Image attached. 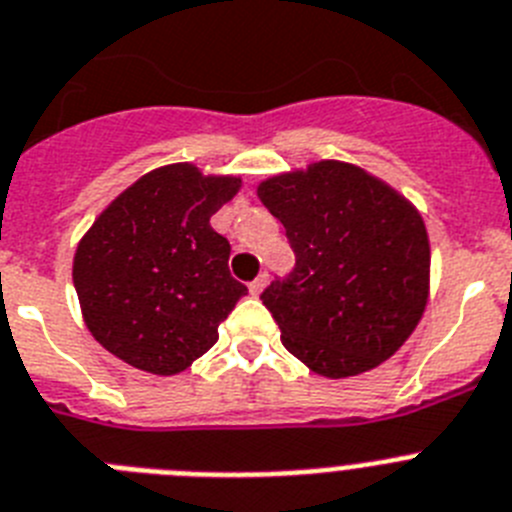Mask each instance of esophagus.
Listing matches in <instances>:
<instances>
[{
	"instance_id": "esophagus-1",
	"label": "esophagus",
	"mask_w": 512,
	"mask_h": 512,
	"mask_svg": "<svg viewBox=\"0 0 512 512\" xmlns=\"http://www.w3.org/2000/svg\"><path fill=\"white\" fill-rule=\"evenodd\" d=\"M266 282H269V274H259V277L253 279L251 285H248V290H251V295H261V292H264V287H266Z\"/></svg>"
}]
</instances>
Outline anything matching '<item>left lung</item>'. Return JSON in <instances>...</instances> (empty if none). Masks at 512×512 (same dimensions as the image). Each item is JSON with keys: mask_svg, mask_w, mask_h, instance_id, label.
Here are the masks:
<instances>
[{"mask_svg": "<svg viewBox=\"0 0 512 512\" xmlns=\"http://www.w3.org/2000/svg\"><path fill=\"white\" fill-rule=\"evenodd\" d=\"M295 269L261 300L287 352L326 378L378 368L417 329L430 240L417 209L357 165L321 160L259 186Z\"/></svg>", "mask_w": 512, "mask_h": 512, "instance_id": "obj_1", "label": "left lung"}]
</instances>
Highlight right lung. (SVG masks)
Masks as SVG:
<instances>
[{
	"mask_svg": "<svg viewBox=\"0 0 512 512\" xmlns=\"http://www.w3.org/2000/svg\"><path fill=\"white\" fill-rule=\"evenodd\" d=\"M240 178L189 163L157 168L100 212L74 253L87 329L131 368L186 370L217 342L246 285L230 277V243L209 225Z\"/></svg>",
	"mask_w": 512,
	"mask_h": 512,
	"instance_id": "1",
	"label": "right lung"
}]
</instances>
